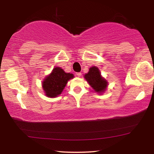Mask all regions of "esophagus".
<instances>
[{
	"mask_svg": "<svg viewBox=\"0 0 154 154\" xmlns=\"http://www.w3.org/2000/svg\"><path fill=\"white\" fill-rule=\"evenodd\" d=\"M76 75H77L78 77H81V72H79V73H76Z\"/></svg>",
	"mask_w": 154,
	"mask_h": 154,
	"instance_id": "obj_1",
	"label": "esophagus"
}]
</instances>
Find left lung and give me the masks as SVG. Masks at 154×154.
I'll list each match as a JSON object with an SVG mask.
<instances>
[{"instance_id":"8db88e82","label":"left lung","mask_w":154,"mask_h":154,"mask_svg":"<svg viewBox=\"0 0 154 154\" xmlns=\"http://www.w3.org/2000/svg\"><path fill=\"white\" fill-rule=\"evenodd\" d=\"M84 77L95 92L102 93L106 91L108 82L101 76L98 67L95 66L91 67L89 72L84 75Z\"/></svg>"}]
</instances>
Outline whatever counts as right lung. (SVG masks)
<instances>
[{
	"label": "right lung",
	"mask_w": 154,
	"mask_h": 154,
	"mask_svg": "<svg viewBox=\"0 0 154 154\" xmlns=\"http://www.w3.org/2000/svg\"><path fill=\"white\" fill-rule=\"evenodd\" d=\"M73 77V74L65 73L60 67L54 68L51 73L42 82V87L45 95L53 98L61 94L68 81Z\"/></svg>",
	"instance_id": "obj_1"
}]
</instances>
